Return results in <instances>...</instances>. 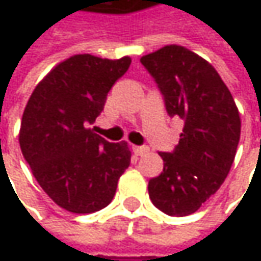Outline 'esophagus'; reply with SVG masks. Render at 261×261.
<instances>
[{"label": "esophagus", "instance_id": "34e87169", "mask_svg": "<svg viewBox=\"0 0 261 261\" xmlns=\"http://www.w3.org/2000/svg\"><path fill=\"white\" fill-rule=\"evenodd\" d=\"M149 149H148V146H133V152L136 154V155H143V154H146Z\"/></svg>", "mask_w": 261, "mask_h": 261}]
</instances>
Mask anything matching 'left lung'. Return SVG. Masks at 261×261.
Wrapping results in <instances>:
<instances>
[{
    "instance_id": "8db88e82",
    "label": "left lung",
    "mask_w": 261,
    "mask_h": 261,
    "mask_svg": "<svg viewBox=\"0 0 261 261\" xmlns=\"http://www.w3.org/2000/svg\"><path fill=\"white\" fill-rule=\"evenodd\" d=\"M140 63L157 83L168 115L184 121L175 149L160 152L163 172L148 182L149 198L169 216H187L218 192L231 169L239 110L216 69L184 46H163Z\"/></svg>"
}]
</instances>
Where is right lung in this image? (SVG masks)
<instances>
[{"instance_id":"add662e5","label":"right lung","mask_w":261,"mask_h":261,"mask_svg":"<svg viewBox=\"0 0 261 261\" xmlns=\"http://www.w3.org/2000/svg\"><path fill=\"white\" fill-rule=\"evenodd\" d=\"M130 65V57H69L27 102L19 131L22 155L45 193L68 212L84 215L107 207L130 166L127 142H107L90 128Z\"/></svg>"}]
</instances>
